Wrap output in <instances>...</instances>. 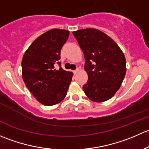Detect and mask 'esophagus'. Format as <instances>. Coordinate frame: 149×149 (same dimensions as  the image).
Listing matches in <instances>:
<instances>
[{
  "mask_svg": "<svg viewBox=\"0 0 149 149\" xmlns=\"http://www.w3.org/2000/svg\"><path fill=\"white\" fill-rule=\"evenodd\" d=\"M79 68H77V69H76V70H74V72H74V74H77V72H79Z\"/></svg>",
  "mask_w": 149,
  "mask_h": 149,
  "instance_id": "1",
  "label": "esophagus"
}]
</instances>
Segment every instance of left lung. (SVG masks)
<instances>
[{
  "label": "left lung",
  "mask_w": 149,
  "mask_h": 149,
  "mask_svg": "<svg viewBox=\"0 0 149 149\" xmlns=\"http://www.w3.org/2000/svg\"><path fill=\"white\" fill-rule=\"evenodd\" d=\"M85 59L88 80L83 85L87 97L96 102L113 97L126 73L123 52L110 36L96 29L72 32Z\"/></svg>",
  "instance_id": "left-lung-1"
}]
</instances>
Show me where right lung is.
<instances>
[{"label":"right lung","mask_w":149,"mask_h":149,"mask_svg":"<svg viewBox=\"0 0 149 149\" xmlns=\"http://www.w3.org/2000/svg\"><path fill=\"white\" fill-rule=\"evenodd\" d=\"M69 35L67 30L51 29L35 39L23 56V80L44 105L51 106L63 100L71 83L73 73L64 70L59 62ZM56 63L59 69L56 68Z\"/></svg>","instance_id":"1"}]
</instances>
